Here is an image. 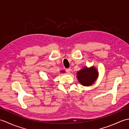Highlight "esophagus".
Segmentation results:
<instances>
[{
    "mask_svg": "<svg viewBox=\"0 0 129 129\" xmlns=\"http://www.w3.org/2000/svg\"><path fill=\"white\" fill-rule=\"evenodd\" d=\"M71 70H71L70 68H68V69H66V72H67L68 74H69V73L71 72Z\"/></svg>",
    "mask_w": 129,
    "mask_h": 129,
    "instance_id": "esophagus-1",
    "label": "esophagus"
}]
</instances>
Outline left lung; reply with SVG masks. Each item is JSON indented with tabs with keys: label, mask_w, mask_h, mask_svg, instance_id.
Returning <instances> with one entry per match:
<instances>
[{
	"label": "left lung",
	"mask_w": 129,
	"mask_h": 129,
	"mask_svg": "<svg viewBox=\"0 0 129 129\" xmlns=\"http://www.w3.org/2000/svg\"><path fill=\"white\" fill-rule=\"evenodd\" d=\"M76 78L79 83L85 86H89L94 84L98 78V70L94 66L84 67L76 74Z\"/></svg>",
	"instance_id": "1"
}]
</instances>
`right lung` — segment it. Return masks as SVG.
I'll return each instance as SVG.
<instances>
[{
    "label": "right lung",
    "instance_id": "right-lung-1",
    "mask_svg": "<svg viewBox=\"0 0 129 129\" xmlns=\"http://www.w3.org/2000/svg\"><path fill=\"white\" fill-rule=\"evenodd\" d=\"M61 73H65V72L64 70H62V71H61V72H60Z\"/></svg>",
    "mask_w": 129,
    "mask_h": 129
}]
</instances>
